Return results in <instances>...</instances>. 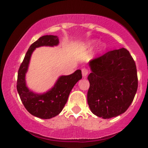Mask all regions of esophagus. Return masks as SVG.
<instances>
[{"label":"esophagus","mask_w":148,"mask_h":148,"mask_svg":"<svg viewBox=\"0 0 148 148\" xmlns=\"http://www.w3.org/2000/svg\"><path fill=\"white\" fill-rule=\"evenodd\" d=\"M82 75H83L84 78H85V77H87V74H88V70L87 69H86V68H83L82 70Z\"/></svg>","instance_id":"34e87169"}]
</instances>
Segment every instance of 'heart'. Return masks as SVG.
Wrapping results in <instances>:
<instances>
[{
	"instance_id": "obj_1",
	"label": "heart",
	"mask_w": 148,
	"mask_h": 148,
	"mask_svg": "<svg viewBox=\"0 0 148 148\" xmlns=\"http://www.w3.org/2000/svg\"><path fill=\"white\" fill-rule=\"evenodd\" d=\"M90 44H93V42H91V43H90ZM103 47H104V45H101V48H103Z\"/></svg>"
}]
</instances>
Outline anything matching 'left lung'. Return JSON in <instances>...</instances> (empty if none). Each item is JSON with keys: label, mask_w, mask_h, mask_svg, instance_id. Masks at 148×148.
Instances as JSON below:
<instances>
[{"label": "left lung", "mask_w": 148, "mask_h": 148, "mask_svg": "<svg viewBox=\"0 0 148 148\" xmlns=\"http://www.w3.org/2000/svg\"><path fill=\"white\" fill-rule=\"evenodd\" d=\"M87 103L95 116L110 119L128 109L138 88L136 66L125 48L90 61Z\"/></svg>", "instance_id": "1"}]
</instances>
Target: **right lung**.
Returning <instances> with one entry per match:
<instances>
[{"mask_svg": "<svg viewBox=\"0 0 148 148\" xmlns=\"http://www.w3.org/2000/svg\"><path fill=\"white\" fill-rule=\"evenodd\" d=\"M58 44L59 40L56 35H44L39 38L29 47L18 70L17 90L21 100L30 114L43 119L53 118L61 113L73 87L82 78V70H77L73 74L60 76L54 86L44 93H36L27 87L26 73L34 50L40 47H54Z\"/></svg>", "mask_w": 148, "mask_h": 148, "instance_id": "obj_1", "label": "right lung"}]
</instances>
